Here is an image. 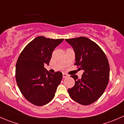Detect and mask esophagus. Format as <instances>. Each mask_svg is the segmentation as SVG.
<instances>
[{
  "label": "esophagus",
  "mask_w": 124,
  "mask_h": 124,
  "mask_svg": "<svg viewBox=\"0 0 124 124\" xmlns=\"http://www.w3.org/2000/svg\"><path fill=\"white\" fill-rule=\"evenodd\" d=\"M68 77V74H65V73H63V78H66V77Z\"/></svg>",
  "instance_id": "esophagus-1"
}]
</instances>
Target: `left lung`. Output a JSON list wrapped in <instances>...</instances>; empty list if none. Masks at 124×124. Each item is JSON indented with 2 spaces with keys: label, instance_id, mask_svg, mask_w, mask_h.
Wrapping results in <instances>:
<instances>
[{
  "label": "left lung",
  "instance_id": "8db88e82",
  "mask_svg": "<svg viewBox=\"0 0 124 124\" xmlns=\"http://www.w3.org/2000/svg\"><path fill=\"white\" fill-rule=\"evenodd\" d=\"M74 48L76 63L84 70L82 78L71 75L75 85L68 91L71 98L82 105L91 104L100 98L108 83L110 67L108 59L97 44L86 37L66 39Z\"/></svg>",
  "mask_w": 124,
  "mask_h": 124
}]
</instances>
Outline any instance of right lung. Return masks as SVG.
Instances as JSON below:
<instances>
[{
    "mask_svg": "<svg viewBox=\"0 0 124 124\" xmlns=\"http://www.w3.org/2000/svg\"><path fill=\"white\" fill-rule=\"evenodd\" d=\"M63 40L38 37L24 47L18 57L16 68L17 85L24 97L35 106H44L52 101L61 83L62 72L51 74L44 65L49 64L53 50Z\"/></svg>",
    "mask_w": 124,
    "mask_h": 124,
    "instance_id": "obj_1",
    "label": "right lung"
}]
</instances>
